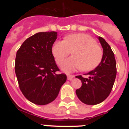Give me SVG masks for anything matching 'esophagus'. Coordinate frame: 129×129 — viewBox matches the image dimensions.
<instances>
[{
  "label": "esophagus",
  "mask_w": 129,
  "mask_h": 129,
  "mask_svg": "<svg viewBox=\"0 0 129 129\" xmlns=\"http://www.w3.org/2000/svg\"><path fill=\"white\" fill-rule=\"evenodd\" d=\"M74 77V75H68V76H67V79H68V80H71V79H72Z\"/></svg>",
  "instance_id": "34e87169"
}]
</instances>
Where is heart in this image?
Wrapping results in <instances>:
<instances>
[{"label":"heart","mask_w":129,"mask_h":129,"mask_svg":"<svg viewBox=\"0 0 129 129\" xmlns=\"http://www.w3.org/2000/svg\"><path fill=\"white\" fill-rule=\"evenodd\" d=\"M52 53L59 65L71 53L73 56L67 59L61 69L70 73L81 68L90 71L96 68L103 57V50L96 41L90 35L85 34H71L64 41H57L52 46Z\"/></svg>","instance_id":"b5f03b06"}]
</instances>
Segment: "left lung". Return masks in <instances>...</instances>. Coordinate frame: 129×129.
I'll use <instances>...</instances> for the list:
<instances>
[{
    "mask_svg": "<svg viewBox=\"0 0 129 129\" xmlns=\"http://www.w3.org/2000/svg\"><path fill=\"white\" fill-rule=\"evenodd\" d=\"M103 49V57L98 67L90 72L88 77H76L81 81L82 86L76 90L78 98L83 103L90 105L99 104L109 96L116 76V62L114 53L109 44L101 37H98Z\"/></svg>",
    "mask_w": 129,
    "mask_h": 129,
    "instance_id": "left-lung-1",
    "label": "left lung"
}]
</instances>
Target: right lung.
<instances>
[{
	"label": "right lung",
	"instance_id": "right-lung-1",
	"mask_svg": "<svg viewBox=\"0 0 129 129\" xmlns=\"http://www.w3.org/2000/svg\"><path fill=\"white\" fill-rule=\"evenodd\" d=\"M55 31L39 32L22 43L17 52L15 71L19 88L27 100L34 104L44 105L55 100L67 81L52 54Z\"/></svg>",
	"mask_w": 129,
	"mask_h": 129
}]
</instances>
